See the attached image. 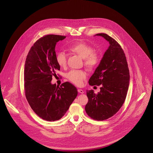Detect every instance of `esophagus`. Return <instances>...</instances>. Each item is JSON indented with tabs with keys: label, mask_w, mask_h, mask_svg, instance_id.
I'll return each instance as SVG.
<instances>
[{
	"label": "esophagus",
	"mask_w": 153,
	"mask_h": 153,
	"mask_svg": "<svg viewBox=\"0 0 153 153\" xmlns=\"http://www.w3.org/2000/svg\"><path fill=\"white\" fill-rule=\"evenodd\" d=\"M78 92H79L81 94H84V91L83 89H78Z\"/></svg>",
	"instance_id": "1"
}]
</instances>
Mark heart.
<instances>
[{
  "label": "heart",
  "instance_id": "1",
  "mask_svg": "<svg viewBox=\"0 0 153 153\" xmlns=\"http://www.w3.org/2000/svg\"><path fill=\"white\" fill-rule=\"evenodd\" d=\"M68 50L72 53L78 55L84 59V64L89 69L94 68L100 62V57L97 52L94 51L93 48L84 42H79L72 45L69 47ZM66 56L63 52H59L56 55V61L61 67L66 65ZM66 78L76 85H81L87 77L86 72L84 71L72 70L66 75Z\"/></svg>",
  "mask_w": 153,
  "mask_h": 153
}]
</instances>
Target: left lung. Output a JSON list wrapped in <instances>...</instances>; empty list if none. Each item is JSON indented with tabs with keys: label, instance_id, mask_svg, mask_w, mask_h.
<instances>
[{
	"label": "left lung",
	"instance_id": "8db88e82",
	"mask_svg": "<svg viewBox=\"0 0 153 153\" xmlns=\"http://www.w3.org/2000/svg\"><path fill=\"white\" fill-rule=\"evenodd\" d=\"M96 35L105 38L109 46L89 79L90 85H101L100 92L95 94L92 90H87L88 102L85 109L92 119L103 121L115 115L124 104L128 89L130 72L120 45L106 33Z\"/></svg>",
	"mask_w": 153,
	"mask_h": 153
}]
</instances>
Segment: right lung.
Wrapping results in <instances>:
<instances>
[{
  "label": "right lung",
  "instance_id": "add662e5",
  "mask_svg": "<svg viewBox=\"0 0 153 153\" xmlns=\"http://www.w3.org/2000/svg\"><path fill=\"white\" fill-rule=\"evenodd\" d=\"M65 36L47 35L37 40L29 50L24 69V89L32 110L46 121L61 119L78 95L69 82L60 86L52 84V76L60 66L56 61V42Z\"/></svg>",
  "mask_w": 153,
  "mask_h": 153
}]
</instances>
